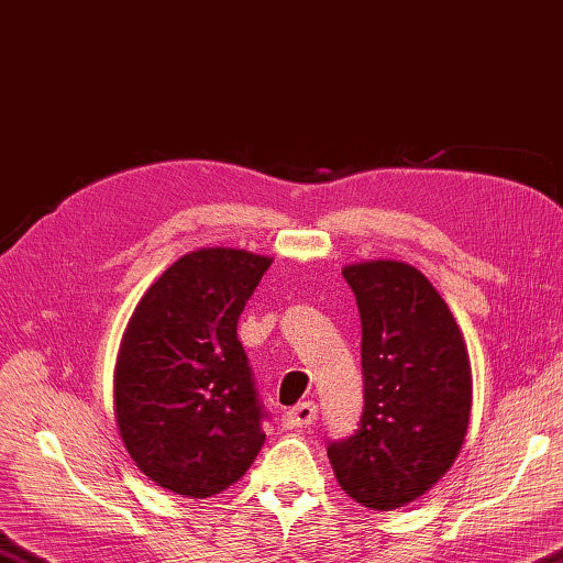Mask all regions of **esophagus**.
<instances>
[{
  "label": "esophagus",
  "mask_w": 563,
  "mask_h": 563,
  "mask_svg": "<svg viewBox=\"0 0 563 563\" xmlns=\"http://www.w3.org/2000/svg\"><path fill=\"white\" fill-rule=\"evenodd\" d=\"M284 428L286 430H298V428H311L318 420V406L313 400H306V404H298L291 410L284 412Z\"/></svg>",
  "instance_id": "esophagus-1"
}]
</instances>
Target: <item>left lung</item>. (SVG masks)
Returning a JSON list of instances; mask_svg holds the SVG:
<instances>
[{
	"label": "left lung",
	"instance_id": "left-lung-1",
	"mask_svg": "<svg viewBox=\"0 0 563 563\" xmlns=\"http://www.w3.org/2000/svg\"><path fill=\"white\" fill-rule=\"evenodd\" d=\"M362 318L360 430L330 442L338 484L372 510H396L450 472L472 418L462 330L420 269L372 260L342 269Z\"/></svg>",
	"mask_w": 563,
	"mask_h": 563
}]
</instances>
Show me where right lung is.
I'll return each mask as SVG.
<instances>
[{"mask_svg":"<svg viewBox=\"0 0 563 563\" xmlns=\"http://www.w3.org/2000/svg\"><path fill=\"white\" fill-rule=\"evenodd\" d=\"M269 257L201 247L145 291L123 332L113 410L141 472L177 496L211 498L255 462L265 432L238 318Z\"/></svg>","mask_w":563,"mask_h":563,"instance_id":"obj_1","label":"right lung"}]
</instances>
